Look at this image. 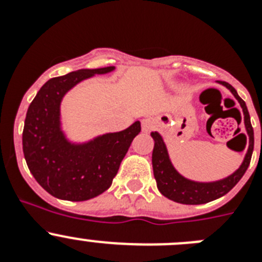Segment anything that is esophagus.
<instances>
[{"label":"esophagus","mask_w":262,"mask_h":262,"mask_svg":"<svg viewBox=\"0 0 262 262\" xmlns=\"http://www.w3.org/2000/svg\"><path fill=\"white\" fill-rule=\"evenodd\" d=\"M156 126V122H155L154 118H145L142 120V131L143 133H151L152 129Z\"/></svg>","instance_id":"esophagus-1"}]
</instances>
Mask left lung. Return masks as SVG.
I'll return each mask as SVG.
<instances>
[{"label":"left lung","mask_w":262,"mask_h":262,"mask_svg":"<svg viewBox=\"0 0 262 262\" xmlns=\"http://www.w3.org/2000/svg\"><path fill=\"white\" fill-rule=\"evenodd\" d=\"M219 84L224 85L227 89H230L231 93L239 101L243 113H244L245 128H247L248 134L253 133L248 108H247L244 101L239 97L235 88L228 84V82H224V81H219ZM151 135L155 140L154 152H152V166H154V176L155 180H156L157 189L164 196L177 203H182V205H202V203L217 200V198H221L224 194L228 193L242 180L244 173L247 172L249 163H251L252 152H253V142H252L249 143L248 151H247L245 159L242 165H240V168L227 178L215 182H195L182 177L173 168L172 163L169 160L166 147L160 134L152 133Z\"/></svg>","instance_id":"1"}]
</instances>
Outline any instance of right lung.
Here are the masks:
<instances>
[{"label":"right lung","instance_id":"right-lung-1","mask_svg":"<svg viewBox=\"0 0 262 262\" xmlns=\"http://www.w3.org/2000/svg\"><path fill=\"white\" fill-rule=\"evenodd\" d=\"M114 67L80 69L48 80L27 110L22 134L23 155L38 184L59 200H92L111 186L134 138L140 133L136 120L119 133L105 134L84 143L68 142L60 127V103L69 89Z\"/></svg>","mask_w":262,"mask_h":262}]
</instances>
